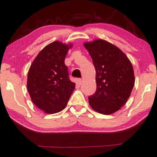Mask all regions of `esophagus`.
<instances>
[{"mask_svg": "<svg viewBox=\"0 0 157 157\" xmlns=\"http://www.w3.org/2000/svg\"><path fill=\"white\" fill-rule=\"evenodd\" d=\"M78 83L79 85H81L82 83V79H78Z\"/></svg>", "mask_w": 157, "mask_h": 157, "instance_id": "obj_1", "label": "esophagus"}]
</instances>
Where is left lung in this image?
I'll list each match as a JSON object with an SVG mask.
<instances>
[{
  "label": "left lung",
  "mask_w": 157,
  "mask_h": 157,
  "mask_svg": "<svg viewBox=\"0 0 157 157\" xmlns=\"http://www.w3.org/2000/svg\"><path fill=\"white\" fill-rule=\"evenodd\" d=\"M95 68L97 89L89 97L91 107L110 115L125 104L134 87L135 78L132 63L115 45L103 39L85 42Z\"/></svg>",
  "instance_id": "left-lung-1"
}]
</instances>
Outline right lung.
<instances>
[{
	"label": "right lung",
	"instance_id": "obj_1",
	"mask_svg": "<svg viewBox=\"0 0 157 157\" xmlns=\"http://www.w3.org/2000/svg\"><path fill=\"white\" fill-rule=\"evenodd\" d=\"M71 44L54 41L42 49L28 73L27 88L31 100L37 107L49 114L66 107L75 84L68 78L64 59Z\"/></svg>",
	"mask_w": 157,
	"mask_h": 157
}]
</instances>
